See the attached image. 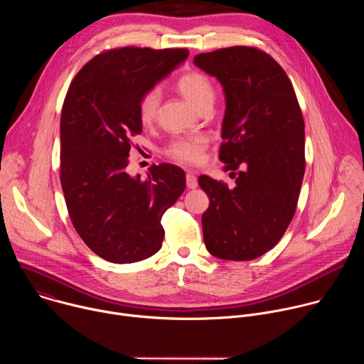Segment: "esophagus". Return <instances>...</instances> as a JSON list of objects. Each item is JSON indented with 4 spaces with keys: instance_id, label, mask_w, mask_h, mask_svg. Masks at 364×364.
Wrapping results in <instances>:
<instances>
[{
    "instance_id": "obj_1",
    "label": "esophagus",
    "mask_w": 364,
    "mask_h": 364,
    "mask_svg": "<svg viewBox=\"0 0 364 364\" xmlns=\"http://www.w3.org/2000/svg\"><path fill=\"white\" fill-rule=\"evenodd\" d=\"M186 183L188 188H196L197 187V177L194 173H187L186 176Z\"/></svg>"
}]
</instances>
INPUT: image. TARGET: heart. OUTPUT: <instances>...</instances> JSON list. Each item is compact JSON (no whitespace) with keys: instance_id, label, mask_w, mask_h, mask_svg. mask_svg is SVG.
<instances>
[{"instance_id":"b5f03b06","label":"heart","mask_w":364,"mask_h":364,"mask_svg":"<svg viewBox=\"0 0 364 364\" xmlns=\"http://www.w3.org/2000/svg\"><path fill=\"white\" fill-rule=\"evenodd\" d=\"M177 89L183 93V96L190 100L196 108H201L207 103H212L215 97V89L209 77L198 72L184 73L177 80ZM161 100V93L157 87L149 89L138 100V117L144 125H149L157 117L159 107ZM205 139L200 136L183 138L174 141L167 148V155L181 164H198L203 160L205 151Z\"/></svg>"}]
</instances>
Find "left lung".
I'll use <instances>...</instances> for the list:
<instances>
[{
  "label": "left lung",
  "mask_w": 364,
  "mask_h": 364,
  "mask_svg": "<svg viewBox=\"0 0 364 364\" xmlns=\"http://www.w3.org/2000/svg\"><path fill=\"white\" fill-rule=\"evenodd\" d=\"M194 65L223 86L226 112L219 159L229 187L207 176L210 200L201 216L207 250L226 261H250L271 250L288 229L305 173L304 118L285 70L249 46L194 56Z\"/></svg>",
  "instance_id": "8db88e82"
}]
</instances>
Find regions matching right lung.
<instances>
[{
  "mask_svg": "<svg viewBox=\"0 0 364 364\" xmlns=\"http://www.w3.org/2000/svg\"><path fill=\"white\" fill-rule=\"evenodd\" d=\"M188 56L187 48L121 47L89 60L72 80L60 118V183L70 220L112 264L161 249V218L186 188L184 171L152 164L145 180L128 174L132 138L142 132L138 100Z\"/></svg>",
  "mask_w": 364,
  "mask_h": 364,
  "instance_id": "1",
  "label": "right lung"
}]
</instances>
